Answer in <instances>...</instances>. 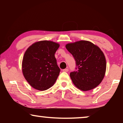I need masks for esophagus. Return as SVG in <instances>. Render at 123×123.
Here are the masks:
<instances>
[{
  "label": "esophagus",
  "mask_w": 123,
  "mask_h": 123,
  "mask_svg": "<svg viewBox=\"0 0 123 123\" xmlns=\"http://www.w3.org/2000/svg\"><path fill=\"white\" fill-rule=\"evenodd\" d=\"M62 71L64 72H68V69H67V68H66V69H64L62 70Z\"/></svg>",
  "instance_id": "obj_1"
}]
</instances>
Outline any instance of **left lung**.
Listing matches in <instances>:
<instances>
[{
  "mask_svg": "<svg viewBox=\"0 0 123 123\" xmlns=\"http://www.w3.org/2000/svg\"><path fill=\"white\" fill-rule=\"evenodd\" d=\"M73 56L78 70L70 76L74 85L82 91L94 89L100 84L105 75L106 61L99 47L87 41H79L66 45Z\"/></svg>",
  "mask_w": 123,
  "mask_h": 123,
  "instance_id": "obj_1",
  "label": "left lung"
}]
</instances>
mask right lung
Returning <instances> with one entry per match:
<instances>
[{
	"instance_id": "add662e5",
	"label": "right lung",
	"mask_w": 123,
	"mask_h": 123,
	"mask_svg": "<svg viewBox=\"0 0 123 123\" xmlns=\"http://www.w3.org/2000/svg\"><path fill=\"white\" fill-rule=\"evenodd\" d=\"M59 47L55 42L41 41L33 43L25 52L23 74L34 88L45 91L55 84L60 72L55 57Z\"/></svg>"
}]
</instances>
